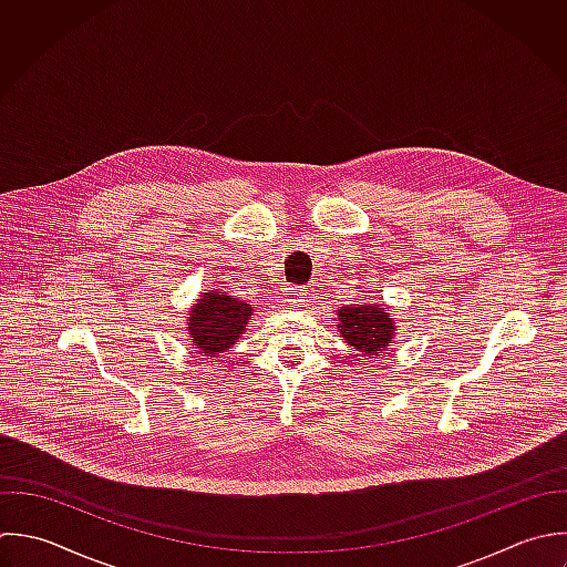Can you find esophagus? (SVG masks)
<instances>
[{"label":"esophagus","instance_id":"obj_1","mask_svg":"<svg viewBox=\"0 0 567 567\" xmlns=\"http://www.w3.org/2000/svg\"><path fill=\"white\" fill-rule=\"evenodd\" d=\"M307 298V291L302 287H287L285 291V302L291 305V307H300Z\"/></svg>","mask_w":567,"mask_h":567}]
</instances>
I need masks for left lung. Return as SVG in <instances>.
<instances>
[{
  "label": "left lung",
  "instance_id": "8db88e82",
  "mask_svg": "<svg viewBox=\"0 0 567 567\" xmlns=\"http://www.w3.org/2000/svg\"><path fill=\"white\" fill-rule=\"evenodd\" d=\"M338 318H340L338 329L342 338L362 355L375 358L378 353H384L386 347H391V338L395 329L393 318H389L380 305L342 307Z\"/></svg>",
  "mask_w": 567,
  "mask_h": 567
}]
</instances>
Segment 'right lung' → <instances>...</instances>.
Listing matches in <instances>:
<instances>
[{
	"label": "right lung",
	"instance_id": "right-lung-1",
	"mask_svg": "<svg viewBox=\"0 0 567 567\" xmlns=\"http://www.w3.org/2000/svg\"><path fill=\"white\" fill-rule=\"evenodd\" d=\"M251 307L220 291L205 293L189 313V333L198 353L216 358L245 331Z\"/></svg>",
	"mask_w": 567,
	"mask_h": 567
}]
</instances>
